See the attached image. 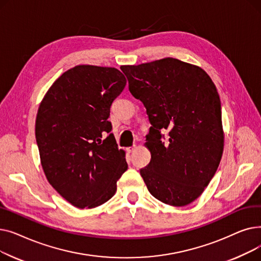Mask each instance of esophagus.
I'll list each match as a JSON object with an SVG mask.
<instances>
[{
    "instance_id": "1",
    "label": "esophagus",
    "mask_w": 261,
    "mask_h": 261,
    "mask_svg": "<svg viewBox=\"0 0 261 261\" xmlns=\"http://www.w3.org/2000/svg\"><path fill=\"white\" fill-rule=\"evenodd\" d=\"M135 148H136L135 145H133L132 147H129V148H128V152H129V153H130V152H133L134 150H135Z\"/></svg>"
}]
</instances>
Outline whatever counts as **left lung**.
Returning a JSON list of instances; mask_svg holds the SVG:
<instances>
[{"label":"left lung","mask_w":261,"mask_h":261,"mask_svg":"<svg viewBox=\"0 0 261 261\" xmlns=\"http://www.w3.org/2000/svg\"><path fill=\"white\" fill-rule=\"evenodd\" d=\"M120 70L152 125L146 136L151 160L140 170L148 190L172 206L194 202L213 179L223 152L221 101L213 80L199 66L174 58ZM165 129L170 131L166 144L161 140Z\"/></svg>","instance_id":"1"}]
</instances>
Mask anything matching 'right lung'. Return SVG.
<instances>
[{
    "label": "right lung",
    "instance_id": "obj_1",
    "mask_svg": "<svg viewBox=\"0 0 261 261\" xmlns=\"http://www.w3.org/2000/svg\"><path fill=\"white\" fill-rule=\"evenodd\" d=\"M126 84L117 68L77 65L54 82L40 103L36 141L41 165L49 184L78 208L111 199L128 168L108 120Z\"/></svg>",
    "mask_w": 261,
    "mask_h": 261
}]
</instances>
